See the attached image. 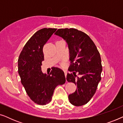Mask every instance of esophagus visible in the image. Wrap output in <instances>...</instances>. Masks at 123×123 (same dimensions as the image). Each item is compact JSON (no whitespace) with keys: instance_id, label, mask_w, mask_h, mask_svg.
<instances>
[{"instance_id":"obj_1","label":"esophagus","mask_w":123,"mask_h":123,"mask_svg":"<svg viewBox=\"0 0 123 123\" xmlns=\"http://www.w3.org/2000/svg\"><path fill=\"white\" fill-rule=\"evenodd\" d=\"M64 74H65V77H67V70H64Z\"/></svg>"}]
</instances>
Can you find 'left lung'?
<instances>
[{
  "label": "left lung",
  "instance_id": "8db88e82",
  "mask_svg": "<svg viewBox=\"0 0 123 123\" xmlns=\"http://www.w3.org/2000/svg\"><path fill=\"white\" fill-rule=\"evenodd\" d=\"M55 34L66 41L69 50L68 70L71 73L67 74L66 79L77 87L69 95V102L76 106L85 105L95 95L101 79L100 53L93 41L83 32L72 28H60Z\"/></svg>",
  "mask_w": 123,
  "mask_h": 123
}]
</instances>
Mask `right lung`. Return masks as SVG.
Here are the masks:
<instances>
[{
    "mask_svg": "<svg viewBox=\"0 0 123 123\" xmlns=\"http://www.w3.org/2000/svg\"><path fill=\"white\" fill-rule=\"evenodd\" d=\"M56 30L44 28L37 31L27 42L18 58V72L21 83L30 98L38 105L49 103L56 87L65 82L61 69L54 67L49 74L41 71L44 60L43 47Z\"/></svg>",
    "mask_w": 123,
    "mask_h": 123,
    "instance_id": "add662e5",
    "label": "right lung"
}]
</instances>
